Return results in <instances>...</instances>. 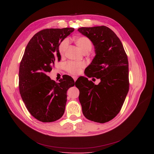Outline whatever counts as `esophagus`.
Returning a JSON list of instances; mask_svg holds the SVG:
<instances>
[{
  "mask_svg": "<svg viewBox=\"0 0 154 154\" xmlns=\"http://www.w3.org/2000/svg\"><path fill=\"white\" fill-rule=\"evenodd\" d=\"M72 78L74 79V81L75 82L76 80H77V78H78V77H77V76H73L72 77Z\"/></svg>",
  "mask_w": 154,
  "mask_h": 154,
  "instance_id": "1",
  "label": "esophagus"
}]
</instances>
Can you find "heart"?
I'll use <instances>...</instances> for the list:
<instances>
[{
	"instance_id": "1",
	"label": "heart",
	"mask_w": 154,
	"mask_h": 154,
	"mask_svg": "<svg viewBox=\"0 0 154 154\" xmlns=\"http://www.w3.org/2000/svg\"><path fill=\"white\" fill-rule=\"evenodd\" d=\"M74 41L83 54L90 52L92 48V42L91 40L85 36H78L74 38ZM69 45L67 39H64L60 42L59 46V51L60 55L63 56L66 52ZM85 67V63L82 62H77L74 61L68 62L66 66V70L73 75H77L81 72L82 69Z\"/></svg>"
}]
</instances>
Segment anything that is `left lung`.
<instances>
[{
    "instance_id": "1",
    "label": "left lung",
    "mask_w": 154,
    "mask_h": 154,
    "mask_svg": "<svg viewBox=\"0 0 154 154\" xmlns=\"http://www.w3.org/2000/svg\"><path fill=\"white\" fill-rule=\"evenodd\" d=\"M78 31L95 48V56L85 74L100 79L98 85L84 77L77 80L83 114L94 122L106 123L119 114L128 92L127 55L119 37L106 26L81 27Z\"/></svg>"
}]
</instances>
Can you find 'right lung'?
I'll list each match as a JSON object with an SVG mask.
<instances>
[{
  "label": "right lung",
  "instance_id": "right-lung-1",
  "mask_svg": "<svg viewBox=\"0 0 154 154\" xmlns=\"http://www.w3.org/2000/svg\"><path fill=\"white\" fill-rule=\"evenodd\" d=\"M74 28L47 29L35 34L28 43L19 67V91L30 114L42 122L61 118L67 102V91L76 85L66 75L59 83L47 74L55 61H60L59 46Z\"/></svg>",
  "mask_w": 154,
  "mask_h": 154
}]
</instances>
